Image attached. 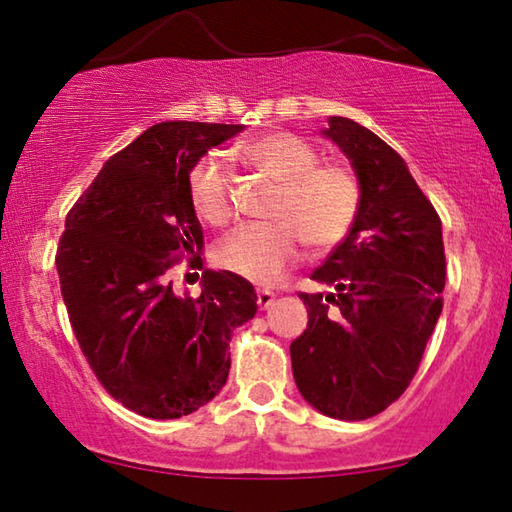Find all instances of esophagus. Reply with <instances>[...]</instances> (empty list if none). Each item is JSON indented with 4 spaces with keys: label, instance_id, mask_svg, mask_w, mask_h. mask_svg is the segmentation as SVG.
Listing matches in <instances>:
<instances>
[{
    "label": "esophagus",
    "instance_id": "34e87169",
    "mask_svg": "<svg viewBox=\"0 0 512 512\" xmlns=\"http://www.w3.org/2000/svg\"><path fill=\"white\" fill-rule=\"evenodd\" d=\"M273 301H276V294L269 292V289H257V305H259V308H262V310L271 308Z\"/></svg>",
    "mask_w": 512,
    "mask_h": 512
}]
</instances>
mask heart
Segmentation results:
<instances>
[{
    "instance_id": "1",
    "label": "heart",
    "mask_w": 512,
    "mask_h": 512,
    "mask_svg": "<svg viewBox=\"0 0 512 512\" xmlns=\"http://www.w3.org/2000/svg\"><path fill=\"white\" fill-rule=\"evenodd\" d=\"M241 154L278 181V195L269 216L273 223L243 225L218 250L223 269L259 285L278 282L301 243L312 250H333L352 234L363 207L358 174L347 163H319V151L305 137L273 131L241 144ZM188 197L202 223L223 227L234 218V186L227 163L202 156L188 172Z\"/></svg>"
}]
</instances>
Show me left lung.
I'll list each match as a JSON object with an SVG mask.
<instances>
[{"instance_id": "left-lung-1", "label": "left lung", "mask_w": 512, "mask_h": 512, "mask_svg": "<svg viewBox=\"0 0 512 512\" xmlns=\"http://www.w3.org/2000/svg\"><path fill=\"white\" fill-rule=\"evenodd\" d=\"M324 135L352 160L363 207L352 234L310 276L335 292L299 294L308 326L289 354L312 407L365 421L407 391L444 308L441 218L381 137L345 117H331Z\"/></svg>"}]
</instances>
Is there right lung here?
<instances>
[{
	"label": "right lung",
	"mask_w": 512,
	"mask_h": 512,
	"mask_svg": "<svg viewBox=\"0 0 512 512\" xmlns=\"http://www.w3.org/2000/svg\"><path fill=\"white\" fill-rule=\"evenodd\" d=\"M241 131L151 126L103 165L66 216L55 264L68 322L101 386L140 416H188L216 398L232 331L257 312L253 285L232 271H204L197 299L172 289L174 266L204 243L190 167Z\"/></svg>",
	"instance_id": "1"
}]
</instances>
